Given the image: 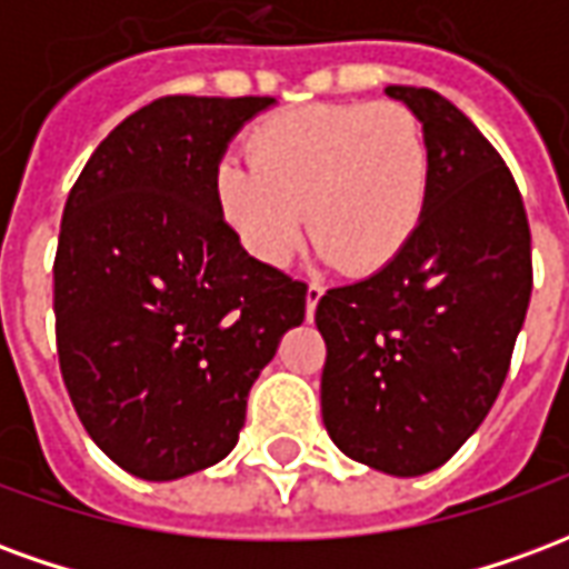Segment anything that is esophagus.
I'll use <instances>...</instances> for the list:
<instances>
[{"label": "esophagus", "mask_w": 569, "mask_h": 569, "mask_svg": "<svg viewBox=\"0 0 569 569\" xmlns=\"http://www.w3.org/2000/svg\"><path fill=\"white\" fill-rule=\"evenodd\" d=\"M320 298H322V286L320 283H310L308 286V317H313V310H317V305H320Z\"/></svg>", "instance_id": "esophagus-1"}]
</instances>
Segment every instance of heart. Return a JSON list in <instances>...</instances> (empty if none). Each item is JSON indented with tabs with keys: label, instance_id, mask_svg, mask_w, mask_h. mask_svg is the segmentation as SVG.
Here are the masks:
<instances>
[{
	"label": "heart",
	"instance_id": "b5f03b06",
	"mask_svg": "<svg viewBox=\"0 0 569 569\" xmlns=\"http://www.w3.org/2000/svg\"><path fill=\"white\" fill-rule=\"evenodd\" d=\"M432 154L399 103H322L268 118L249 158L224 154L216 200L252 259L280 268L310 228L329 261L375 273L399 259L429 203Z\"/></svg>",
	"mask_w": 569,
	"mask_h": 569
}]
</instances>
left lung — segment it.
<instances>
[{
    "mask_svg": "<svg viewBox=\"0 0 569 569\" xmlns=\"http://www.w3.org/2000/svg\"><path fill=\"white\" fill-rule=\"evenodd\" d=\"M387 93L427 130L429 203L399 259L317 305L322 423L350 460L411 478L448 463L497 402L533 261L525 200L500 151L441 93Z\"/></svg>",
    "mask_w": 569,
    "mask_h": 569,
    "instance_id": "8db88e82",
    "label": "left lung"
}]
</instances>
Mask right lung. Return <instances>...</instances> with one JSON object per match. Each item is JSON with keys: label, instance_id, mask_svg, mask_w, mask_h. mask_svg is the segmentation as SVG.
<instances>
[{"label": "right lung", "instance_id": "add662e5", "mask_svg": "<svg viewBox=\"0 0 569 569\" xmlns=\"http://www.w3.org/2000/svg\"><path fill=\"white\" fill-rule=\"evenodd\" d=\"M273 97H161L106 137L63 207L54 332L76 415L130 476L219 463L308 283L252 259L216 200V167Z\"/></svg>", "mask_w": 569, "mask_h": 569}]
</instances>
